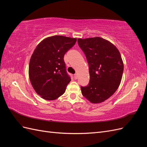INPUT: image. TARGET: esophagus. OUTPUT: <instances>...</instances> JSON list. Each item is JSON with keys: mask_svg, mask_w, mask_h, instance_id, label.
<instances>
[{"mask_svg": "<svg viewBox=\"0 0 147 147\" xmlns=\"http://www.w3.org/2000/svg\"><path fill=\"white\" fill-rule=\"evenodd\" d=\"M78 78V75L77 74H74V79L75 80H77Z\"/></svg>", "mask_w": 147, "mask_h": 147, "instance_id": "obj_1", "label": "esophagus"}]
</instances>
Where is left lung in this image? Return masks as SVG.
I'll list each match as a JSON object with an SVG mask.
<instances>
[{
    "mask_svg": "<svg viewBox=\"0 0 147 147\" xmlns=\"http://www.w3.org/2000/svg\"><path fill=\"white\" fill-rule=\"evenodd\" d=\"M78 46L86 56L90 79L81 86L82 95L93 104L109 99L121 83L124 66L116 47L101 37L78 39Z\"/></svg>",
    "mask_w": 147,
    "mask_h": 147,
    "instance_id": "8db88e82",
    "label": "left lung"
}]
</instances>
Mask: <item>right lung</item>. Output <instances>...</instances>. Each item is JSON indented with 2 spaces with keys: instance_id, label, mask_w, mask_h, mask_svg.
<instances>
[{
  "instance_id": "1",
  "label": "right lung",
  "mask_w": 147,
  "mask_h": 147,
  "mask_svg": "<svg viewBox=\"0 0 147 147\" xmlns=\"http://www.w3.org/2000/svg\"><path fill=\"white\" fill-rule=\"evenodd\" d=\"M77 39L55 35L44 39L30 57L29 75L31 84L43 99L51 100L65 92L71 80L64 57Z\"/></svg>"
}]
</instances>
